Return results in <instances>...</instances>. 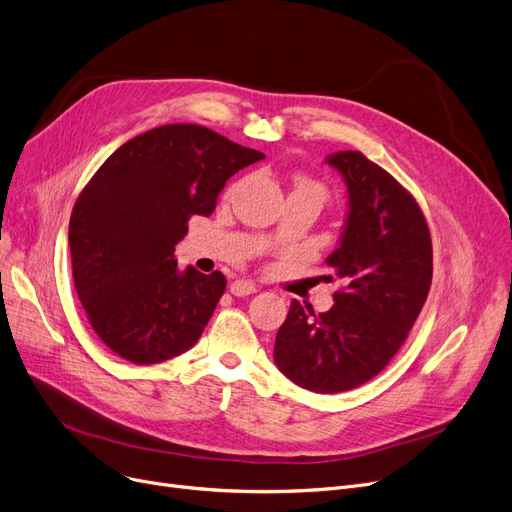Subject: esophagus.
Here are the masks:
<instances>
[{
	"instance_id": "esophagus-1",
	"label": "esophagus",
	"mask_w": 512,
	"mask_h": 512,
	"mask_svg": "<svg viewBox=\"0 0 512 512\" xmlns=\"http://www.w3.org/2000/svg\"><path fill=\"white\" fill-rule=\"evenodd\" d=\"M230 292L234 297H249V294L257 292V286L251 280H234L230 284Z\"/></svg>"
}]
</instances>
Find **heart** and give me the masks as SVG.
<instances>
[{"mask_svg":"<svg viewBox=\"0 0 512 512\" xmlns=\"http://www.w3.org/2000/svg\"><path fill=\"white\" fill-rule=\"evenodd\" d=\"M297 188H307V191H313V193H317L321 199H326V188H324V184H319V182L313 180V178L303 176V178L299 180Z\"/></svg>","mask_w":512,"mask_h":512,"instance_id":"1","label":"heart"}]
</instances>
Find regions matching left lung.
Listing matches in <instances>:
<instances>
[{"mask_svg":"<svg viewBox=\"0 0 512 512\" xmlns=\"http://www.w3.org/2000/svg\"><path fill=\"white\" fill-rule=\"evenodd\" d=\"M328 161L351 199L342 242L328 257L344 286L326 313L292 301L274 346L286 378L317 394L353 390L392 361L434 272L432 236L407 188L361 151H338Z\"/></svg>","mask_w":512,"mask_h":512,"instance_id":"1","label":"left lung"}]
</instances>
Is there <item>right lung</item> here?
<instances>
[{
    "mask_svg": "<svg viewBox=\"0 0 512 512\" xmlns=\"http://www.w3.org/2000/svg\"><path fill=\"white\" fill-rule=\"evenodd\" d=\"M201 124L130 139L80 191L68 228L72 278L101 342L134 365L182 355L226 290L222 272H178L174 247L211 215L226 180L263 159Z\"/></svg>",
    "mask_w": 512,
    "mask_h": 512,
    "instance_id": "right-lung-1",
    "label": "right lung"
}]
</instances>
